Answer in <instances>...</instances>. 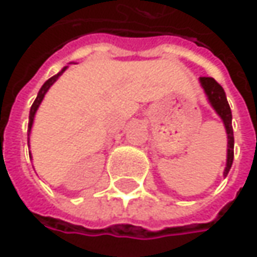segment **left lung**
<instances>
[{
	"label": "left lung",
	"mask_w": 257,
	"mask_h": 257,
	"mask_svg": "<svg viewBox=\"0 0 257 257\" xmlns=\"http://www.w3.org/2000/svg\"><path fill=\"white\" fill-rule=\"evenodd\" d=\"M199 84L202 86L208 102L211 104L214 111L218 114V117L223 120V124L225 127V133H227V162H225L224 176L230 171L231 165H233V158H234V136H233V125H231V109L227 102V96H225L223 86L218 84L214 78H199Z\"/></svg>",
	"instance_id": "left-lung-1"
}]
</instances>
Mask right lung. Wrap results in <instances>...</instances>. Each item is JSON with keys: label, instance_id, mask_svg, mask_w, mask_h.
Wrapping results in <instances>:
<instances>
[{"label": "right lung", "instance_id": "1", "mask_svg": "<svg viewBox=\"0 0 257 257\" xmlns=\"http://www.w3.org/2000/svg\"><path fill=\"white\" fill-rule=\"evenodd\" d=\"M68 69V66H65L62 71L59 72V73H56L55 76H52L50 79H47L45 84H43V86L40 88V91H39V94H37V96H36V99H34V102H33L32 108H30V115H29V128H27V135H29V148H30V133H32V127H33V122H34V115H36V112H37V109H39V107H40V104H42V101H43V98H45L46 92L50 89V86L55 84L56 81L59 79V76L63 73V72ZM30 153V152H29ZM32 155V153H30ZM32 158V156H30Z\"/></svg>", "mask_w": 257, "mask_h": 257}]
</instances>
